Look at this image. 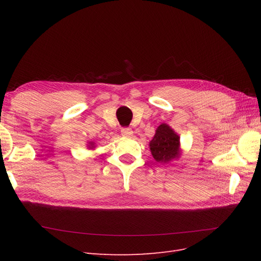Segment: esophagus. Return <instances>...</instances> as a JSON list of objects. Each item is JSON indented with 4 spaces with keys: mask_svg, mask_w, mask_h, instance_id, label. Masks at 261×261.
Returning <instances> with one entry per match:
<instances>
[{
    "mask_svg": "<svg viewBox=\"0 0 261 261\" xmlns=\"http://www.w3.org/2000/svg\"><path fill=\"white\" fill-rule=\"evenodd\" d=\"M121 134H122V136H124V137H132L133 136V130L130 128H122Z\"/></svg>",
    "mask_w": 261,
    "mask_h": 261,
    "instance_id": "esophagus-1",
    "label": "esophagus"
}]
</instances>
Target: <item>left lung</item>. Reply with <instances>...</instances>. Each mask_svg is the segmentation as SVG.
Here are the masks:
<instances>
[{"instance_id":"left-lung-1","label":"left lung","mask_w":261,"mask_h":261,"mask_svg":"<svg viewBox=\"0 0 261 261\" xmlns=\"http://www.w3.org/2000/svg\"><path fill=\"white\" fill-rule=\"evenodd\" d=\"M149 148L153 159L162 164L178 159L181 153L179 136L165 123L158 126L153 138L149 143Z\"/></svg>"}]
</instances>
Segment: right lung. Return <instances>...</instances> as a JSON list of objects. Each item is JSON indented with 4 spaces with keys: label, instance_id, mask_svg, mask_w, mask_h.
Here are the masks:
<instances>
[{
    "label": "right lung",
    "instance_id": "obj_1",
    "mask_svg": "<svg viewBox=\"0 0 261 261\" xmlns=\"http://www.w3.org/2000/svg\"><path fill=\"white\" fill-rule=\"evenodd\" d=\"M87 148H88V149L96 148V141H94V140L88 141V143H87Z\"/></svg>",
    "mask_w": 261,
    "mask_h": 261
}]
</instances>
